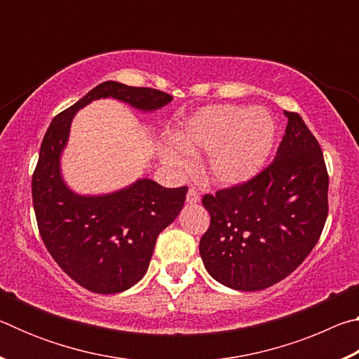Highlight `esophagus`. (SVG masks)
<instances>
[{
    "mask_svg": "<svg viewBox=\"0 0 359 359\" xmlns=\"http://www.w3.org/2000/svg\"><path fill=\"white\" fill-rule=\"evenodd\" d=\"M201 201V196H199V193L194 190V188H190L187 193V203L188 204H198Z\"/></svg>",
    "mask_w": 359,
    "mask_h": 359,
    "instance_id": "esophagus-1",
    "label": "esophagus"
}]
</instances>
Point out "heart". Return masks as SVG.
I'll use <instances>...</instances> for the list:
<instances>
[{"mask_svg": "<svg viewBox=\"0 0 359 359\" xmlns=\"http://www.w3.org/2000/svg\"><path fill=\"white\" fill-rule=\"evenodd\" d=\"M277 126L264 109L217 104L199 109L175 133L180 149H165L163 156L177 169L190 158L209 151L205 177L220 187L245 184L263 171L276 144Z\"/></svg>", "mask_w": 359, "mask_h": 359, "instance_id": "heart-1", "label": "heart"}]
</instances>
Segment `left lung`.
Masks as SVG:
<instances>
[{
  "instance_id": "8db88e82",
  "label": "left lung",
  "mask_w": 359,
  "mask_h": 359,
  "mask_svg": "<svg viewBox=\"0 0 359 359\" xmlns=\"http://www.w3.org/2000/svg\"><path fill=\"white\" fill-rule=\"evenodd\" d=\"M274 161L245 184L205 194L210 226L199 253L217 282L258 291L283 280L320 239L327 217L323 154L299 114L287 112Z\"/></svg>"
}]
</instances>
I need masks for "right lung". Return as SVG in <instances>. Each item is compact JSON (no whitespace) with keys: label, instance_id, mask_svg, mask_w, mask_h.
I'll list each match as a JSON object with an SVG mask.
<instances>
[{"label":"right lung","instance_id":"1","mask_svg":"<svg viewBox=\"0 0 359 359\" xmlns=\"http://www.w3.org/2000/svg\"><path fill=\"white\" fill-rule=\"evenodd\" d=\"M101 98L154 112L172 101L160 90L107 81L60 112L41 144L32 193L41 238L57 264L81 287L114 294L145 276L158 234L180 214L187 187L165 188L150 179L106 194H79L62 175V154L79 109Z\"/></svg>","mask_w":359,"mask_h":359}]
</instances>
